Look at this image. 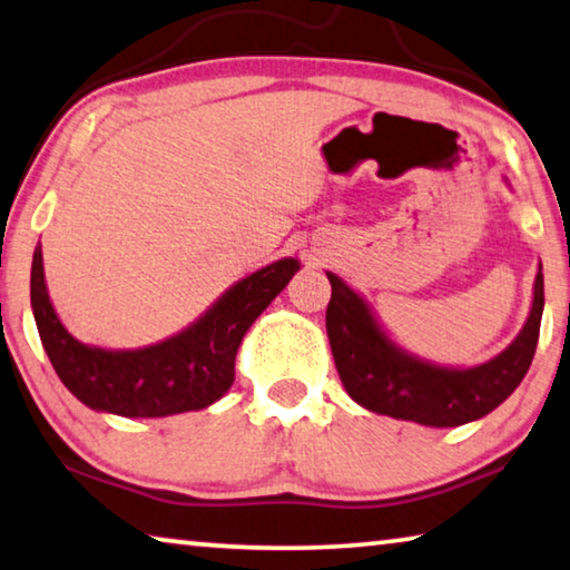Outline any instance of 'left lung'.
I'll return each mask as SVG.
<instances>
[{
	"instance_id": "8db88e82",
	"label": "left lung",
	"mask_w": 570,
	"mask_h": 570,
	"mask_svg": "<svg viewBox=\"0 0 570 570\" xmlns=\"http://www.w3.org/2000/svg\"><path fill=\"white\" fill-rule=\"evenodd\" d=\"M332 299L327 337L340 381L363 409L431 429L480 421L522 383L538 347L543 320V264L532 284L530 314L518 337L480 365H441L401 347L373 306L345 278L327 271Z\"/></svg>"
}]
</instances>
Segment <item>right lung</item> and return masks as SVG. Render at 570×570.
I'll use <instances>...</instances> for the list:
<instances>
[{
  "label": "right lung",
  "instance_id": "1",
  "mask_svg": "<svg viewBox=\"0 0 570 570\" xmlns=\"http://www.w3.org/2000/svg\"><path fill=\"white\" fill-rule=\"evenodd\" d=\"M299 268V258H278L225 288L183 332L147 347L106 350L76 340L60 322L38 243L30 274L32 317L62 385L90 411L165 419L207 409L230 391L243 337Z\"/></svg>",
  "mask_w": 570,
  "mask_h": 570
}]
</instances>
